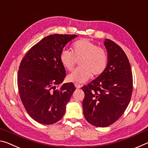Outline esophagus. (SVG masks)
<instances>
[{
  "label": "esophagus",
  "mask_w": 148,
  "mask_h": 148,
  "mask_svg": "<svg viewBox=\"0 0 148 148\" xmlns=\"http://www.w3.org/2000/svg\"><path fill=\"white\" fill-rule=\"evenodd\" d=\"M74 86H75V87H76V89H79V88H81V87H82L81 85L79 84L78 83H75Z\"/></svg>",
  "instance_id": "1"
}]
</instances>
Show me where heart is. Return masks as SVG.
<instances>
[{"instance_id": "1", "label": "heart", "mask_w": 148, "mask_h": 148, "mask_svg": "<svg viewBox=\"0 0 148 148\" xmlns=\"http://www.w3.org/2000/svg\"><path fill=\"white\" fill-rule=\"evenodd\" d=\"M79 61V68L68 76L70 82L84 83L92 74L96 76L102 74L107 66L108 56L104 49L93 42L82 39L72 44V51L63 49L60 54V61L68 71H72Z\"/></svg>"}]
</instances>
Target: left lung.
I'll return each instance as SVG.
<instances>
[{
  "label": "left lung",
  "mask_w": 148,
  "mask_h": 148,
  "mask_svg": "<svg viewBox=\"0 0 148 148\" xmlns=\"http://www.w3.org/2000/svg\"><path fill=\"white\" fill-rule=\"evenodd\" d=\"M108 64L102 74L82 87L85 93V118L95 127L116 122L128 106L132 92V74L129 59L121 47L105 39Z\"/></svg>",
  "instance_id": "8db88e82"
}]
</instances>
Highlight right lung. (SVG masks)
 Wrapping results in <instances>:
<instances>
[{
	"label": "right lung",
	"instance_id": "1",
	"mask_svg": "<svg viewBox=\"0 0 148 148\" xmlns=\"http://www.w3.org/2000/svg\"><path fill=\"white\" fill-rule=\"evenodd\" d=\"M77 35L51 34L32 46L20 64L17 86L27 113L39 123L51 125L64 116L76 90L72 82L59 85L66 77L60 61L62 49Z\"/></svg>",
	"mask_w": 148,
	"mask_h": 148
}]
</instances>
